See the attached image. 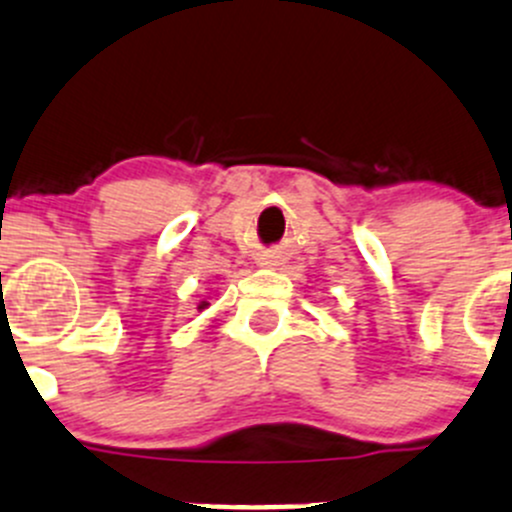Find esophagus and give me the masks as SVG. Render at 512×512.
<instances>
[{
    "instance_id": "1",
    "label": "esophagus",
    "mask_w": 512,
    "mask_h": 512,
    "mask_svg": "<svg viewBox=\"0 0 512 512\" xmlns=\"http://www.w3.org/2000/svg\"><path fill=\"white\" fill-rule=\"evenodd\" d=\"M265 265H267V262H265Z\"/></svg>"
}]
</instances>
